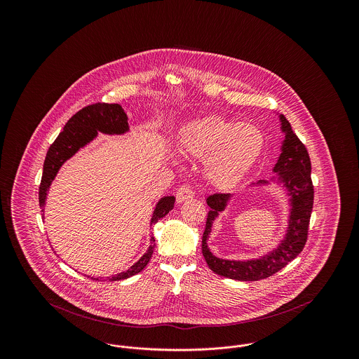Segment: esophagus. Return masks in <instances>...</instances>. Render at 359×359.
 I'll return each instance as SVG.
<instances>
[{"label":"esophagus","instance_id":"34e87169","mask_svg":"<svg viewBox=\"0 0 359 359\" xmlns=\"http://www.w3.org/2000/svg\"><path fill=\"white\" fill-rule=\"evenodd\" d=\"M194 198V191L192 188L188 187V186H182V187L177 189V194H176V199L179 203L188 201V199H192Z\"/></svg>","mask_w":359,"mask_h":359}]
</instances>
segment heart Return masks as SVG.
I'll return each mask as SVG.
<instances>
[{
	"label": "heart",
	"instance_id": "b5f03b06",
	"mask_svg": "<svg viewBox=\"0 0 359 359\" xmlns=\"http://www.w3.org/2000/svg\"><path fill=\"white\" fill-rule=\"evenodd\" d=\"M265 137L252 123L207 118L191 123L180 135V151L207 160L208 179L218 187H231L253 168L264 151Z\"/></svg>",
	"mask_w": 359,
	"mask_h": 359
}]
</instances>
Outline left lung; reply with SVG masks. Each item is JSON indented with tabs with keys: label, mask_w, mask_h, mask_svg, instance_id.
I'll return each mask as SVG.
<instances>
[{
	"label": "left lung",
	"mask_w": 359,
	"mask_h": 359,
	"mask_svg": "<svg viewBox=\"0 0 359 359\" xmlns=\"http://www.w3.org/2000/svg\"><path fill=\"white\" fill-rule=\"evenodd\" d=\"M281 122V132L284 141L281 145V154L274 165L273 182L283 184L287 195L290 196V218L284 238L280 241L277 248L255 259H223L214 256L208 249L207 239L211 233L215 218L226 208L231 194H214L207 198L210 207L205 233L202 238V253L207 265L214 273L239 281H257L266 278L278 272L292 259L299 256L307 242L308 224L313 205V186L311 180V160L304 144L294 135L290 128V121L283 114L278 116ZM268 184L265 180H258L253 186Z\"/></svg>",
	"instance_id": "1"
}]
</instances>
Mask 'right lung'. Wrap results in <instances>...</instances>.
<instances>
[{
    "label": "right lung",
    "mask_w": 359,
    "mask_h": 359,
    "mask_svg": "<svg viewBox=\"0 0 359 359\" xmlns=\"http://www.w3.org/2000/svg\"><path fill=\"white\" fill-rule=\"evenodd\" d=\"M129 130L128 125V116L125 114L123 109L118 103H94L88 104L74 114L66 123L63 132L59 133L57 138L53 141L43 167V176L41 183L39 188V205L41 211H44L47 191L50 189L52 180L55 179L56 173L60 167L76 154L81 148L86 147L91 142L98 132L104 135H123ZM175 205V196H164L161 198L154 207V215L151 218V226L165 217ZM44 215V214H43ZM156 246L154 237H151V245L147 253L132 265L128 271L107 277L109 281H118L132 277L140 273L149 262L151 257L154 255ZM91 280H102L100 277H91Z\"/></svg>",
    "instance_id": "add662e5"
}]
</instances>
